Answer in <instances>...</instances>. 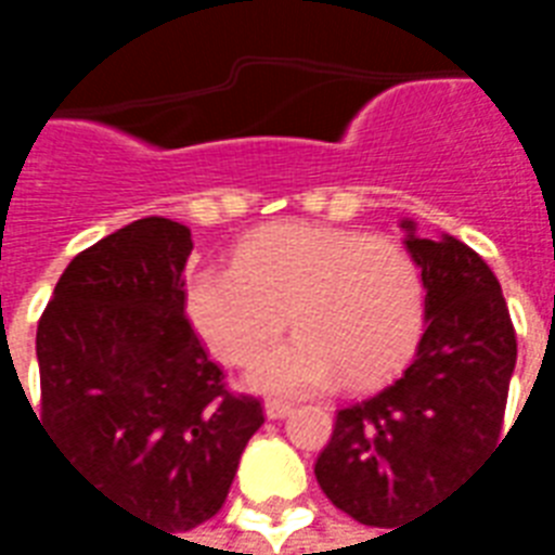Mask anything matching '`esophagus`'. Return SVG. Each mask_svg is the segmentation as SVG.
<instances>
[{
    "instance_id": "1",
    "label": "esophagus",
    "mask_w": 555,
    "mask_h": 555,
    "mask_svg": "<svg viewBox=\"0 0 555 555\" xmlns=\"http://www.w3.org/2000/svg\"><path fill=\"white\" fill-rule=\"evenodd\" d=\"M264 413L267 418H285L291 413V404L279 401V398H270V401H264Z\"/></svg>"
}]
</instances>
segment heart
Returning <instances> with one entry per match:
<instances>
[{"instance_id": "1", "label": "heart", "mask_w": 555, "mask_h": 555, "mask_svg": "<svg viewBox=\"0 0 555 555\" xmlns=\"http://www.w3.org/2000/svg\"><path fill=\"white\" fill-rule=\"evenodd\" d=\"M186 312L210 353L229 365L258 360L291 320L298 336L261 358L249 380L276 396H306L396 372L422 333L425 282L401 243L279 222L246 237L234 267L198 270Z\"/></svg>"}]
</instances>
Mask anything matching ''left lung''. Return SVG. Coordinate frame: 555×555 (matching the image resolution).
<instances>
[{"instance_id":"left-lung-1","label":"left lung","mask_w":555,"mask_h":555,"mask_svg":"<svg viewBox=\"0 0 555 555\" xmlns=\"http://www.w3.org/2000/svg\"><path fill=\"white\" fill-rule=\"evenodd\" d=\"M408 249L425 282V333L408 372L336 413L314 476L336 508L365 526L408 524L496 446L517 336L500 279L457 237ZM396 532V529H392Z\"/></svg>"}]
</instances>
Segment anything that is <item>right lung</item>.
<instances>
[{
	"mask_svg": "<svg viewBox=\"0 0 555 555\" xmlns=\"http://www.w3.org/2000/svg\"><path fill=\"white\" fill-rule=\"evenodd\" d=\"M190 253V229L163 217L106 234L65 267L35 341L55 452L101 496L169 532L222 508L264 422L183 314Z\"/></svg>",
	"mask_w": 555,
	"mask_h": 555,
	"instance_id": "right-lung-1",
	"label": "right lung"
}]
</instances>
